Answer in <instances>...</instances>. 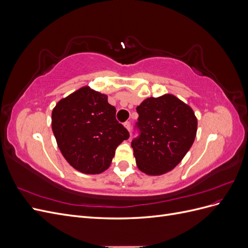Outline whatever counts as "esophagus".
<instances>
[{
	"mask_svg": "<svg viewBox=\"0 0 248 248\" xmlns=\"http://www.w3.org/2000/svg\"><path fill=\"white\" fill-rule=\"evenodd\" d=\"M124 126H125V128L128 130V131H130V127H131V124H130V121H126L125 123H124Z\"/></svg>",
	"mask_w": 248,
	"mask_h": 248,
	"instance_id": "esophagus-1",
	"label": "esophagus"
}]
</instances>
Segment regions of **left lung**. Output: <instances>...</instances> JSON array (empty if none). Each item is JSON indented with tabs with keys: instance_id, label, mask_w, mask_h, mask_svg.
Returning <instances> with one entry per match:
<instances>
[{
	"instance_id": "left-lung-1",
	"label": "left lung",
	"mask_w": 248,
	"mask_h": 248,
	"mask_svg": "<svg viewBox=\"0 0 248 248\" xmlns=\"http://www.w3.org/2000/svg\"><path fill=\"white\" fill-rule=\"evenodd\" d=\"M137 111L139 137L131 141L137 166L147 175L166 174L189 151L198 120L190 107L171 94L150 97Z\"/></svg>"
}]
</instances>
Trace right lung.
I'll list each match as a JSON object with an SVG mask.
<instances>
[{
    "label": "right lung",
    "mask_w": 248,
    "mask_h": 248,
    "mask_svg": "<svg viewBox=\"0 0 248 248\" xmlns=\"http://www.w3.org/2000/svg\"><path fill=\"white\" fill-rule=\"evenodd\" d=\"M51 128L60 151L84 174L108 169L117 147L129 132L116 119L108 96L82 87L60 100L51 112Z\"/></svg>",
    "instance_id": "obj_1"
}]
</instances>
